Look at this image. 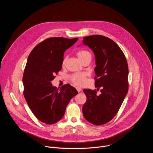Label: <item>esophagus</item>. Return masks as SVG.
<instances>
[{"instance_id":"1","label":"esophagus","mask_w":153,"mask_h":153,"mask_svg":"<svg viewBox=\"0 0 153 153\" xmlns=\"http://www.w3.org/2000/svg\"><path fill=\"white\" fill-rule=\"evenodd\" d=\"M76 90H77V91H78V92H80L81 91V90H82V89L80 88V87H76Z\"/></svg>"}]
</instances>
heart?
Returning a JSON list of instances; mask_svg holds the SVG:
<instances>
[{
  "label": "heart",
  "mask_w": 153,
  "mask_h": 153,
  "mask_svg": "<svg viewBox=\"0 0 153 153\" xmlns=\"http://www.w3.org/2000/svg\"><path fill=\"white\" fill-rule=\"evenodd\" d=\"M77 57H79V59L82 61V62H83L85 60H91V58H92L91 54L88 50H80L77 52ZM66 61H67V58L65 57L62 61L63 65H64L65 64ZM71 80L75 85L81 86V85H84L86 83V76L84 74L77 73V74H73V76H71Z\"/></svg>",
  "instance_id": "1"
}]
</instances>
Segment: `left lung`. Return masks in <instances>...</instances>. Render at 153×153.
<instances>
[{
  "label": "left lung",
  "instance_id": "obj_1",
  "mask_svg": "<svg viewBox=\"0 0 153 153\" xmlns=\"http://www.w3.org/2000/svg\"><path fill=\"white\" fill-rule=\"evenodd\" d=\"M83 43L95 55V86L97 90L84 89L86 101L82 107L85 119L101 125L111 120L119 111L128 91V67L118 45L101 35L83 37ZM100 88L101 94L97 91Z\"/></svg>",
  "mask_w": 153,
  "mask_h": 153
}]
</instances>
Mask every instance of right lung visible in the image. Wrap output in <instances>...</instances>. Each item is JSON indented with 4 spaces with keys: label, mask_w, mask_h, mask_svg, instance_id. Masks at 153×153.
Returning <instances> with one entry per match:
<instances>
[{
    "label": "right lung",
    "mask_w": 153,
    "mask_h": 153,
    "mask_svg": "<svg viewBox=\"0 0 153 153\" xmlns=\"http://www.w3.org/2000/svg\"><path fill=\"white\" fill-rule=\"evenodd\" d=\"M78 39H47L37 45L28 57L22 79L24 95L34 115L43 123L51 125L59 121L71 99L78 94L70 84L59 89L51 82L62 69L65 51Z\"/></svg>",
    "instance_id": "obj_1"
}]
</instances>
